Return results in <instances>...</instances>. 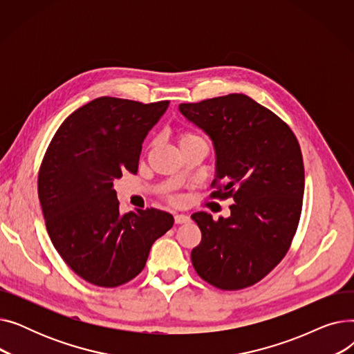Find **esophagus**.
I'll list each match as a JSON object with an SVG mask.
<instances>
[{
  "label": "esophagus",
  "mask_w": 354,
  "mask_h": 354,
  "mask_svg": "<svg viewBox=\"0 0 354 354\" xmlns=\"http://www.w3.org/2000/svg\"><path fill=\"white\" fill-rule=\"evenodd\" d=\"M175 222H176V224H187V222H189V216L185 215V214H176L175 215Z\"/></svg>",
  "instance_id": "1"
}]
</instances>
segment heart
<instances>
[{
  "label": "heart",
  "mask_w": 354,
  "mask_h": 354,
  "mask_svg": "<svg viewBox=\"0 0 354 354\" xmlns=\"http://www.w3.org/2000/svg\"><path fill=\"white\" fill-rule=\"evenodd\" d=\"M191 138H195V136H192V135H187V133H185V135H182V136H180L179 142H182V140H187V139H191Z\"/></svg>",
  "instance_id": "heart-1"
}]
</instances>
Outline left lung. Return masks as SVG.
<instances>
[{"label":"left lung","instance_id":"left-lung-1","mask_svg":"<svg viewBox=\"0 0 354 354\" xmlns=\"http://www.w3.org/2000/svg\"><path fill=\"white\" fill-rule=\"evenodd\" d=\"M179 111L212 140V196L234 198L231 215L195 212L202 239L191 252L195 271L221 290L258 283L287 254L299 227L304 165L291 129L245 95L182 103Z\"/></svg>","mask_w":354,"mask_h":354}]
</instances>
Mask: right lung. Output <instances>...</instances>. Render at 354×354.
I'll use <instances>...</instances> for the list:
<instances>
[{"label": "right lung", "mask_w": 354, "mask_h": 354, "mask_svg": "<svg viewBox=\"0 0 354 354\" xmlns=\"http://www.w3.org/2000/svg\"><path fill=\"white\" fill-rule=\"evenodd\" d=\"M169 102L99 97L74 110L55 132L39 174L47 232L83 280L119 287L146 264L174 216L155 208L120 214L113 180L138 174L142 143Z\"/></svg>", "instance_id": "add662e5"}]
</instances>
